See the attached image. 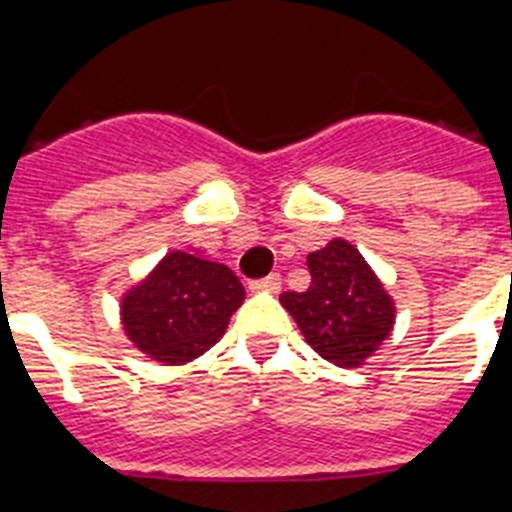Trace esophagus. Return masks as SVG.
I'll return each mask as SVG.
<instances>
[{
    "label": "esophagus",
    "instance_id": "1",
    "mask_svg": "<svg viewBox=\"0 0 512 512\" xmlns=\"http://www.w3.org/2000/svg\"><path fill=\"white\" fill-rule=\"evenodd\" d=\"M280 285H283V278H280V273H270V275H267V278L252 280L250 288L252 290H270V293H278Z\"/></svg>",
    "mask_w": 512,
    "mask_h": 512
}]
</instances>
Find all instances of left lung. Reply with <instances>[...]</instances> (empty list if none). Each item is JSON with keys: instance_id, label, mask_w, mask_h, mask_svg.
I'll return each instance as SVG.
<instances>
[{"instance_id": "obj_1", "label": "left lung", "mask_w": 512, "mask_h": 512, "mask_svg": "<svg viewBox=\"0 0 512 512\" xmlns=\"http://www.w3.org/2000/svg\"><path fill=\"white\" fill-rule=\"evenodd\" d=\"M306 262L311 285L303 293H280V303L321 357L336 367H359L393 329V301L344 239H331Z\"/></svg>"}]
</instances>
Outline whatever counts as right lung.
I'll return each mask as SVG.
<instances>
[{"instance_id": "add662e5", "label": "right lung", "mask_w": 512, "mask_h": 512, "mask_svg": "<svg viewBox=\"0 0 512 512\" xmlns=\"http://www.w3.org/2000/svg\"><path fill=\"white\" fill-rule=\"evenodd\" d=\"M245 288L222 262L199 252H170L122 301V324L137 349L181 365L219 342Z\"/></svg>"}]
</instances>
